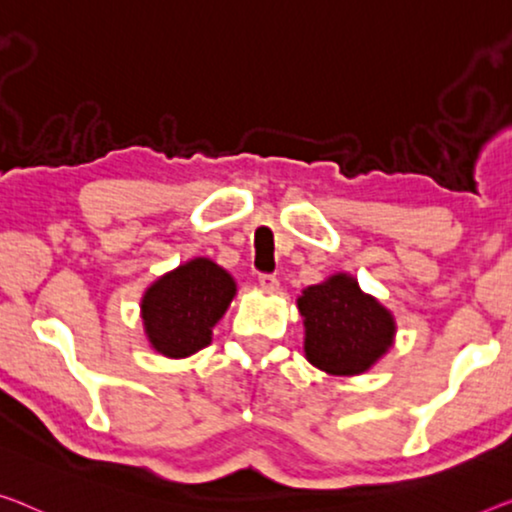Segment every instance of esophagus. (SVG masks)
<instances>
[{"label": "esophagus", "instance_id": "1", "mask_svg": "<svg viewBox=\"0 0 512 512\" xmlns=\"http://www.w3.org/2000/svg\"><path fill=\"white\" fill-rule=\"evenodd\" d=\"M259 287L278 289V278L273 276V273H262V276H259Z\"/></svg>", "mask_w": 512, "mask_h": 512}]
</instances>
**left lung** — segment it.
Segmentation results:
<instances>
[{"label": "left lung", "instance_id": "left-lung-1", "mask_svg": "<svg viewBox=\"0 0 512 512\" xmlns=\"http://www.w3.org/2000/svg\"><path fill=\"white\" fill-rule=\"evenodd\" d=\"M305 358L326 375L368 372L395 342V317L349 273L305 287L299 299Z\"/></svg>", "mask_w": 512, "mask_h": 512}]
</instances>
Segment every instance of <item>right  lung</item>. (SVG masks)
I'll list each match as a JSON object with an SVG mask.
<instances>
[{"label": "right lung", "instance_id": "right-lung-1", "mask_svg": "<svg viewBox=\"0 0 512 512\" xmlns=\"http://www.w3.org/2000/svg\"><path fill=\"white\" fill-rule=\"evenodd\" d=\"M236 282L209 257H193L144 289L140 317L149 345L167 358H188L211 345L213 326L230 308Z\"/></svg>", "mask_w": 512, "mask_h": 512}]
</instances>
